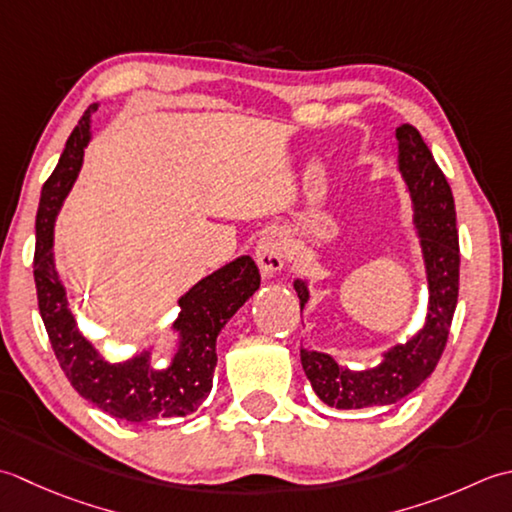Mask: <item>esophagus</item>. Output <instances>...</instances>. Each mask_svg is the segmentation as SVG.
I'll return each mask as SVG.
<instances>
[{
	"label": "esophagus",
	"mask_w": 512,
	"mask_h": 512,
	"mask_svg": "<svg viewBox=\"0 0 512 512\" xmlns=\"http://www.w3.org/2000/svg\"><path fill=\"white\" fill-rule=\"evenodd\" d=\"M285 258H287V245L283 241V236L276 232H269L260 238L256 245V260H258L260 271H263V276H271L283 269Z\"/></svg>",
	"instance_id": "34e87169"
}]
</instances>
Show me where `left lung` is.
Here are the masks:
<instances>
[{"label":"left lung","instance_id":"left-lung-1","mask_svg":"<svg viewBox=\"0 0 512 512\" xmlns=\"http://www.w3.org/2000/svg\"><path fill=\"white\" fill-rule=\"evenodd\" d=\"M400 143V172L413 198L415 225L429 274V318L413 340L393 347L380 367L349 371L327 353L300 349V362L318 398L333 409L389 406L413 393L440 362L460 294V241L451 185L435 163L429 145L411 123L395 130ZM300 311L309 298L302 280L294 283Z\"/></svg>","mask_w":512,"mask_h":512}]
</instances>
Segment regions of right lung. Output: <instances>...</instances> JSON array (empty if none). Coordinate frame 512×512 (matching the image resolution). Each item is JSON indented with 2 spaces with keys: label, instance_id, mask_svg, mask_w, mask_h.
I'll use <instances>...</instances> for the list:
<instances>
[{
  "label": "right lung",
  "instance_id": "add662e5",
  "mask_svg": "<svg viewBox=\"0 0 512 512\" xmlns=\"http://www.w3.org/2000/svg\"><path fill=\"white\" fill-rule=\"evenodd\" d=\"M90 106L66 141L55 172L41 190L37 210L35 287L39 314L48 331L52 351L75 391L112 417L148 422L156 417L194 413L212 391L216 367V338L225 322L260 287V271L249 256L214 271L179 300L181 314L174 329L181 333V349L165 371H154L148 356L125 364H110L81 336L70 314L66 289L52 263V225L57 210L77 179L83 148L90 141Z\"/></svg>",
  "mask_w": 512,
  "mask_h": 512
}]
</instances>
